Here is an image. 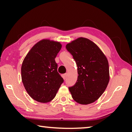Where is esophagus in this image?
<instances>
[{
    "label": "esophagus",
    "instance_id": "34e87169",
    "mask_svg": "<svg viewBox=\"0 0 132 132\" xmlns=\"http://www.w3.org/2000/svg\"><path fill=\"white\" fill-rule=\"evenodd\" d=\"M62 77H63V79L64 80H65V79H66V76H67V74L66 73V74H63V75H62Z\"/></svg>",
    "mask_w": 132,
    "mask_h": 132
}]
</instances>
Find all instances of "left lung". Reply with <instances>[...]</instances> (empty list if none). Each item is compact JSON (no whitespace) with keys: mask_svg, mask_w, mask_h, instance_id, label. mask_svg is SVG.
Returning a JSON list of instances; mask_svg holds the SVG:
<instances>
[{"mask_svg":"<svg viewBox=\"0 0 132 132\" xmlns=\"http://www.w3.org/2000/svg\"><path fill=\"white\" fill-rule=\"evenodd\" d=\"M77 66L78 77L74 86L69 87L73 99L87 105L101 97L109 81L108 61L93 41L80 37L66 45Z\"/></svg>","mask_w":132,"mask_h":132,"instance_id":"left-lung-1","label":"left lung"}]
</instances>
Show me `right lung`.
<instances>
[{
	"mask_svg": "<svg viewBox=\"0 0 132 132\" xmlns=\"http://www.w3.org/2000/svg\"><path fill=\"white\" fill-rule=\"evenodd\" d=\"M61 48L59 42L42 39L32 46L24 58L21 69L22 82L35 101H51L63 83L55 60Z\"/></svg>",
	"mask_w": 132,
	"mask_h": 132,
	"instance_id": "right-lung-1",
	"label": "right lung"
}]
</instances>
